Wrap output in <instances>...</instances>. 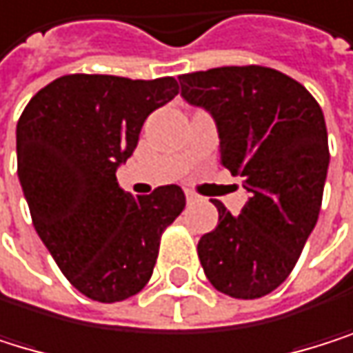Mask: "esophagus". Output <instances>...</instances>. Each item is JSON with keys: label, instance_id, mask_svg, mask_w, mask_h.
<instances>
[{"label": "esophagus", "instance_id": "obj_1", "mask_svg": "<svg viewBox=\"0 0 353 353\" xmlns=\"http://www.w3.org/2000/svg\"><path fill=\"white\" fill-rule=\"evenodd\" d=\"M185 196H187V202H196L198 200L196 193H191V191H185Z\"/></svg>", "mask_w": 353, "mask_h": 353}]
</instances>
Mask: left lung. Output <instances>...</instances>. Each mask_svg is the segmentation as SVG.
<instances>
[{"instance_id": "left-lung-1", "label": "left lung", "mask_w": 353, "mask_h": 353, "mask_svg": "<svg viewBox=\"0 0 353 353\" xmlns=\"http://www.w3.org/2000/svg\"><path fill=\"white\" fill-rule=\"evenodd\" d=\"M179 81L185 101L212 113L221 164L250 193L236 216L212 202L219 225L198 242L204 274L227 296H265L290 276L320 214L330 157L324 113L303 83L261 65Z\"/></svg>"}]
</instances>
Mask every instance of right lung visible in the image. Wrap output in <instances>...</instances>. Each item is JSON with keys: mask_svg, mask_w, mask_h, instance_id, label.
Instances as JSON below:
<instances>
[{"mask_svg": "<svg viewBox=\"0 0 353 353\" xmlns=\"http://www.w3.org/2000/svg\"><path fill=\"white\" fill-rule=\"evenodd\" d=\"M179 94L174 77L71 73L43 85L16 124V157L33 227L65 278L88 299L115 303L149 282L164 229L185 193L119 187L143 121Z\"/></svg>", "mask_w": 353, "mask_h": 353, "instance_id": "obj_1", "label": "right lung"}]
</instances>
